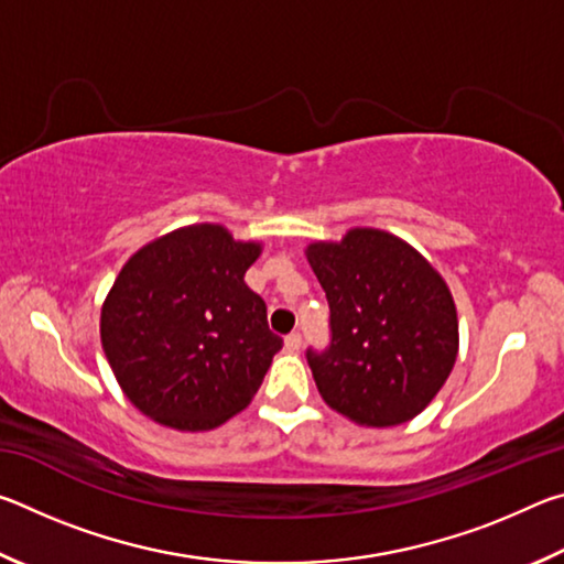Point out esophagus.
<instances>
[{"instance_id":"1","label":"esophagus","mask_w":564,"mask_h":564,"mask_svg":"<svg viewBox=\"0 0 564 564\" xmlns=\"http://www.w3.org/2000/svg\"><path fill=\"white\" fill-rule=\"evenodd\" d=\"M301 333H291V336H285V350L291 352H299L301 350Z\"/></svg>"}]
</instances>
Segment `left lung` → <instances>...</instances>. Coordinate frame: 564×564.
Listing matches in <instances>:
<instances>
[{
    "instance_id": "8db88e82",
    "label": "left lung",
    "mask_w": 564,
    "mask_h": 564,
    "mask_svg": "<svg viewBox=\"0 0 564 564\" xmlns=\"http://www.w3.org/2000/svg\"><path fill=\"white\" fill-rule=\"evenodd\" d=\"M330 305V348L308 350L321 398L366 427L408 423L455 366L453 293L423 253L380 228L305 248Z\"/></svg>"
}]
</instances>
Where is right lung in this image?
Wrapping results in <instances>:
<instances>
[{"label":"right lung","instance_id":"right-lung-1","mask_svg":"<svg viewBox=\"0 0 564 564\" xmlns=\"http://www.w3.org/2000/svg\"><path fill=\"white\" fill-rule=\"evenodd\" d=\"M261 251L221 224H191L123 263L101 305V348L147 417L198 433L251 403L283 346L243 281Z\"/></svg>","mask_w":564,"mask_h":564}]
</instances>
